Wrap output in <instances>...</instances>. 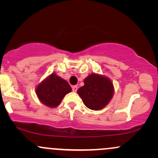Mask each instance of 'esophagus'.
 Instances as JSON below:
<instances>
[{
    "mask_svg": "<svg viewBox=\"0 0 158 158\" xmlns=\"http://www.w3.org/2000/svg\"><path fill=\"white\" fill-rule=\"evenodd\" d=\"M72 90H73V92H77L78 90V87L77 86V85H74V86L72 87Z\"/></svg>",
    "mask_w": 158,
    "mask_h": 158,
    "instance_id": "34e87169",
    "label": "esophagus"
}]
</instances>
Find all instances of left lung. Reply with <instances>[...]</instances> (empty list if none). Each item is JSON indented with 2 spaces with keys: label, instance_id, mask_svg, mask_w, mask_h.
<instances>
[{
  "label": "left lung",
  "instance_id": "8db88e82",
  "mask_svg": "<svg viewBox=\"0 0 158 158\" xmlns=\"http://www.w3.org/2000/svg\"><path fill=\"white\" fill-rule=\"evenodd\" d=\"M84 86L79 88L77 94L89 109H102L112 99L114 88L109 78L91 73L84 79Z\"/></svg>",
  "mask_w": 158,
  "mask_h": 158
}]
</instances>
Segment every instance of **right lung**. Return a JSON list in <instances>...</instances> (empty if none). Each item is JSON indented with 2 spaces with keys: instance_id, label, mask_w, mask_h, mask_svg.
<instances>
[{
  "instance_id": "obj_1",
  "label": "right lung",
  "mask_w": 158,
  "mask_h": 158,
  "mask_svg": "<svg viewBox=\"0 0 158 158\" xmlns=\"http://www.w3.org/2000/svg\"><path fill=\"white\" fill-rule=\"evenodd\" d=\"M71 90L68 81L56 73H52L36 87L35 92L43 104L50 108H55Z\"/></svg>"
}]
</instances>
